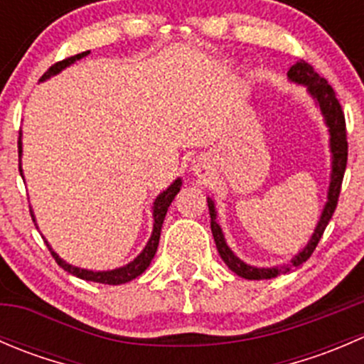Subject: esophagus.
<instances>
[{
  "mask_svg": "<svg viewBox=\"0 0 364 364\" xmlns=\"http://www.w3.org/2000/svg\"><path fill=\"white\" fill-rule=\"evenodd\" d=\"M196 171H197V174H203V172H204V168L200 167V165H197V167H196Z\"/></svg>",
  "mask_w": 364,
  "mask_h": 364,
  "instance_id": "obj_1",
  "label": "esophagus"
}]
</instances>
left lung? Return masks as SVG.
<instances>
[{
	"instance_id": "obj_1",
	"label": "left lung",
	"mask_w": 364,
	"mask_h": 364,
	"mask_svg": "<svg viewBox=\"0 0 364 364\" xmlns=\"http://www.w3.org/2000/svg\"><path fill=\"white\" fill-rule=\"evenodd\" d=\"M289 80L292 82L301 84V86H306V91L311 95V98L315 100V104L321 107L322 116H324L326 127L329 130V148H331V181H329L328 188V203H326L324 209H322L321 220H318L317 227H315L314 234H311L310 241H308L306 247L303 248L296 257H292L291 262L284 264V266H274V267H255L250 264L243 262L240 257L234 255V252L227 247L225 237H223L222 229L216 223V209L215 203L208 197V208L209 215H211V232L215 237L216 250H218L220 257H222L223 262L229 266L230 271L237 274L241 278H247V280H264V278H274L278 274H284L287 271L294 269V267L301 266L303 262H306L310 259V255L314 253L315 247L321 241L322 234H324L326 227H328L329 220H331L333 213H335L336 204H338L340 190H341V181H343L345 167H347V130H345V116L341 111V105L336 98L335 90L328 84V80L324 77L318 75L315 72L314 67L310 63H306L304 60H299L296 65H292L291 70L287 72Z\"/></svg>"
}]
</instances>
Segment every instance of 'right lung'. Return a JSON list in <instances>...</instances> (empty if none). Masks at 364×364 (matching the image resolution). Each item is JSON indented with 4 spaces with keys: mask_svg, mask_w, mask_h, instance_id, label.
<instances>
[{
    "mask_svg": "<svg viewBox=\"0 0 364 364\" xmlns=\"http://www.w3.org/2000/svg\"><path fill=\"white\" fill-rule=\"evenodd\" d=\"M87 54H90V50L75 54V56L67 58V60H63V61H58V63H54L53 67L43 73L42 79L40 80H47L49 77L56 75V73H60L61 70L70 67V65L75 63V61L80 60V58L87 56ZM21 155H23V142H21V137H19V171H21V176H23V168H21ZM181 185H183L181 178H178L171 186H168L167 190H164V192L156 197L155 203H153L151 237H149V241H148V245L144 247V250L139 253V255L135 257L132 262H128L127 266L116 267V269H111V271H90V269H82V267H77V266H72V264L65 262V260L61 259V257L58 255V253L50 248V245L46 241L47 247H49V252L53 253V257L56 259V262L60 264L65 271H68L70 274H73V277H77V278H82V280H86V282H97V284H105V285H121V284H127V282L134 280V278L141 277V274L148 269L149 264H151L153 257H155L156 248H159V241H160L161 223H164L168 205H171L172 200H174V197L178 196ZM29 211H31V209H29ZM31 218H33V222H35V215H33V211H31Z\"/></svg>",
    "mask_w": 364,
    "mask_h": 364,
    "instance_id": "add662e5",
    "label": "right lung"
}]
</instances>
